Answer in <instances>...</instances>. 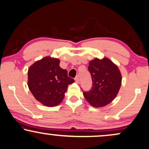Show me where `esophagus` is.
<instances>
[{"instance_id":"1","label":"esophagus","mask_w":149,"mask_h":149,"mask_svg":"<svg viewBox=\"0 0 149 149\" xmlns=\"http://www.w3.org/2000/svg\"><path fill=\"white\" fill-rule=\"evenodd\" d=\"M75 80H76V82H77V83H79V82H80V77L77 76L76 77V78H75Z\"/></svg>"}]
</instances>
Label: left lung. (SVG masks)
Here are the masks:
<instances>
[{
  "mask_svg": "<svg viewBox=\"0 0 149 149\" xmlns=\"http://www.w3.org/2000/svg\"><path fill=\"white\" fill-rule=\"evenodd\" d=\"M88 69L93 81L91 89L83 95L91 106L102 107L113 100L122 84V75L118 66L107 58H94Z\"/></svg>",
  "mask_w": 149,
  "mask_h": 149,
  "instance_id": "1",
  "label": "left lung"
}]
</instances>
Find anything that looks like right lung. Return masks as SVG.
Segmentation results:
<instances>
[{
	"instance_id": "add662e5",
	"label": "right lung",
	"mask_w": 149,
	"mask_h": 149,
	"mask_svg": "<svg viewBox=\"0 0 149 149\" xmlns=\"http://www.w3.org/2000/svg\"><path fill=\"white\" fill-rule=\"evenodd\" d=\"M60 60L47 56L28 69L27 84L38 101L47 107H56L63 101L69 84L74 82L66 69L59 66Z\"/></svg>"
}]
</instances>
